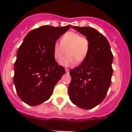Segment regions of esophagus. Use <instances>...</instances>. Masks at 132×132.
Returning <instances> with one entry per match:
<instances>
[{"label": "esophagus", "mask_w": 132, "mask_h": 132, "mask_svg": "<svg viewBox=\"0 0 132 132\" xmlns=\"http://www.w3.org/2000/svg\"><path fill=\"white\" fill-rule=\"evenodd\" d=\"M65 70H66V73H68L69 71H70V70H69V69H68V68H66V69H65Z\"/></svg>", "instance_id": "1"}]
</instances>
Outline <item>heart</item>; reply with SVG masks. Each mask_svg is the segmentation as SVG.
I'll list each match as a JSON object with an SVG mask.
<instances>
[{
  "label": "heart",
  "mask_w": 132,
  "mask_h": 132,
  "mask_svg": "<svg viewBox=\"0 0 132 132\" xmlns=\"http://www.w3.org/2000/svg\"><path fill=\"white\" fill-rule=\"evenodd\" d=\"M89 50L88 38L74 31L65 33L60 39V43L55 42L53 48V55L56 60L67 53L66 57L59 60V63L64 66H73L76 62L81 63L88 55Z\"/></svg>",
  "instance_id": "b5f03b06"
}]
</instances>
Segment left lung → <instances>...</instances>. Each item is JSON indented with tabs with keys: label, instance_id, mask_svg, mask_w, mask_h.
<instances>
[{
	"label": "left lung",
	"instance_id": "left-lung-1",
	"mask_svg": "<svg viewBox=\"0 0 132 132\" xmlns=\"http://www.w3.org/2000/svg\"><path fill=\"white\" fill-rule=\"evenodd\" d=\"M72 28L85 35L90 50L85 60L70 71L68 93L74 104L84 109L95 107L104 99L111 84L113 55L106 38L91 27Z\"/></svg>",
	"mask_w": 132,
	"mask_h": 132
}]
</instances>
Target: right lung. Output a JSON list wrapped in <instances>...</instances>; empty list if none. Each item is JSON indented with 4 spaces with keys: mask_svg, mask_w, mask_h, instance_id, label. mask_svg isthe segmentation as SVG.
Wrapping results in <instances>:
<instances>
[{
    "mask_svg": "<svg viewBox=\"0 0 132 132\" xmlns=\"http://www.w3.org/2000/svg\"><path fill=\"white\" fill-rule=\"evenodd\" d=\"M70 27L41 26L29 31L19 47L14 83L19 97L28 105L36 106L48 100L66 72L56 62L53 48Z\"/></svg>",
    "mask_w": 132,
    "mask_h": 132,
    "instance_id": "1",
    "label": "right lung"
}]
</instances>
